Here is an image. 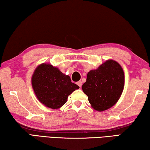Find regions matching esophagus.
I'll return each instance as SVG.
<instances>
[{
    "mask_svg": "<svg viewBox=\"0 0 150 150\" xmlns=\"http://www.w3.org/2000/svg\"><path fill=\"white\" fill-rule=\"evenodd\" d=\"M82 81H78V82L77 83V84L78 85V86H79V87H81V86H82Z\"/></svg>",
    "mask_w": 150,
    "mask_h": 150,
    "instance_id": "obj_1",
    "label": "esophagus"
}]
</instances>
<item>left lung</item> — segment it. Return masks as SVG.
Returning <instances> with one entry per match:
<instances>
[{
    "label": "left lung",
    "instance_id": "obj_1",
    "mask_svg": "<svg viewBox=\"0 0 150 150\" xmlns=\"http://www.w3.org/2000/svg\"><path fill=\"white\" fill-rule=\"evenodd\" d=\"M124 86V74L118 63L106 61L97 69L87 74L82 89L96 110L104 111L114 106L120 98Z\"/></svg>",
    "mask_w": 150,
    "mask_h": 150
}]
</instances>
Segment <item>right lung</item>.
<instances>
[{
    "mask_svg": "<svg viewBox=\"0 0 150 150\" xmlns=\"http://www.w3.org/2000/svg\"><path fill=\"white\" fill-rule=\"evenodd\" d=\"M33 89L38 99L48 108L57 109L67 102L68 96L79 87L57 67L50 64L39 65L32 78Z\"/></svg>",
    "mask_w": 150,
    "mask_h": 150,
    "instance_id": "add662e5",
    "label": "right lung"
}]
</instances>
